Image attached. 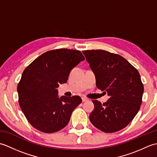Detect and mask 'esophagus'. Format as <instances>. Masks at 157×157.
I'll return each mask as SVG.
<instances>
[{"label":"esophagus","mask_w":157,"mask_h":157,"mask_svg":"<svg viewBox=\"0 0 157 157\" xmlns=\"http://www.w3.org/2000/svg\"><path fill=\"white\" fill-rule=\"evenodd\" d=\"M82 102H86V101H88V99L85 98V97H82Z\"/></svg>","instance_id":"esophagus-1"}]
</instances>
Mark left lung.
Returning a JSON list of instances; mask_svg holds the SVG:
<instances>
[{"label":"left lung","mask_w":157,"mask_h":157,"mask_svg":"<svg viewBox=\"0 0 157 157\" xmlns=\"http://www.w3.org/2000/svg\"><path fill=\"white\" fill-rule=\"evenodd\" d=\"M96 77L98 89L109 98L101 104L93 101L94 109L90 120L106 133L118 132L131 122L142 102L144 86L134 66L123 56L103 50L82 51Z\"/></svg>","instance_id":"8db88e82"}]
</instances>
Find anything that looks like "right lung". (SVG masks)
Segmentation results:
<instances>
[{
    "instance_id": "1",
    "label": "right lung",
    "mask_w": 157,
    "mask_h": 157,
    "mask_svg": "<svg viewBox=\"0 0 157 157\" xmlns=\"http://www.w3.org/2000/svg\"><path fill=\"white\" fill-rule=\"evenodd\" d=\"M85 59L77 50L60 48L43 53L23 71L17 85L19 103L29 123L42 132L54 133L68 124L82 102L79 96H58L71 70Z\"/></svg>"
}]
</instances>
